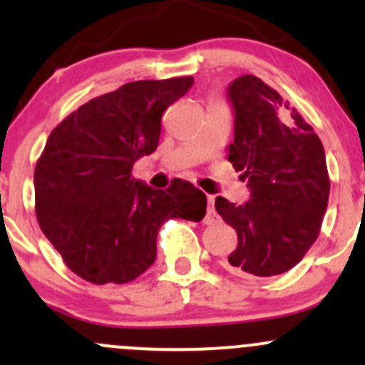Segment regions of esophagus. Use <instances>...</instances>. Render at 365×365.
I'll list each match as a JSON object with an SVG mask.
<instances>
[{
	"label": "esophagus",
	"mask_w": 365,
	"mask_h": 365,
	"mask_svg": "<svg viewBox=\"0 0 365 365\" xmlns=\"http://www.w3.org/2000/svg\"><path fill=\"white\" fill-rule=\"evenodd\" d=\"M207 201H208V210H207V217H205V222H207V225H212V222H215L219 219L214 208V201H215L214 196H208Z\"/></svg>",
	"instance_id": "1"
}]
</instances>
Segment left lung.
<instances>
[{
    "instance_id": "obj_1",
    "label": "left lung",
    "mask_w": 365,
    "mask_h": 365,
    "mask_svg": "<svg viewBox=\"0 0 365 365\" xmlns=\"http://www.w3.org/2000/svg\"><path fill=\"white\" fill-rule=\"evenodd\" d=\"M233 143L228 160L251 197L244 205L215 197V210L237 232L228 265L253 277L294 267L319 235L330 196L319 137L289 101L253 74L230 83Z\"/></svg>"
}]
</instances>
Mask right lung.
<instances>
[{
    "label": "right lung",
    "mask_w": 365,
    "mask_h": 365,
    "mask_svg": "<svg viewBox=\"0 0 365 365\" xmlns=\"http://www.w3.org/2000/svg\"><path fill=\"white\" fill-rule=\"evenodd\" d=\"M192 76L125 83L67 115L48 137L34 173L35 214L67 267L91 284H126L157 257L168 219L201 221L207 196L176 180L155 190L132 176L160 139L165 108Z\"/></svg>",
    "instance_id": "1"
}]
</instances>
